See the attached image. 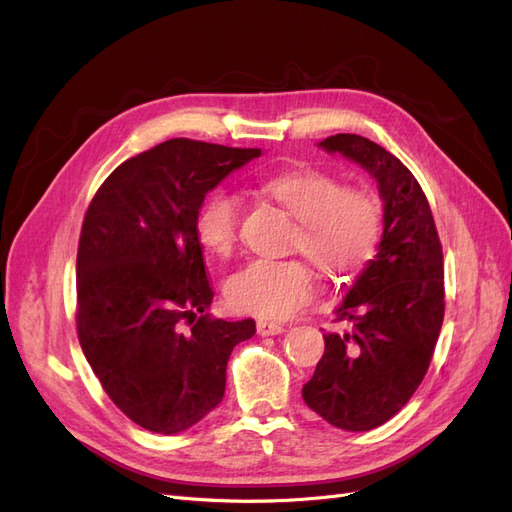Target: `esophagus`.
I'll use <instances>...</instances> for the list:
<instances>
[{
    "label": "esophagus",
    "mask_w": 512,
    "mask_h": 512,
    "mask_svg": "<svg viewBox=\"0 0 512 512\" xmlns=\"http://www.w3.org/2000/svg\"><path fill=\"white\" fill-rule=\"evenodd\" d=\"M256 331H258V335H262V337H269V335H280V333H284L286 329H284V324H280V322L258 320Z\"/></svg>",
    "instance_id": "esophagus-1"
}]
</instances>
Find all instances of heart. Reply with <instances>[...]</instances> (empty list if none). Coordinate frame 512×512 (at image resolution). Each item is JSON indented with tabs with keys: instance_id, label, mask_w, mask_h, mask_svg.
<instances>
[{
	"instance_id": "obj_1",
	"label": "heart",
	"mask_w": 512,
	"mask_h": 512,
	"mask_svg": "<svg viewBox=\"0 0 512 512\" xmlns=\"http://www.w3.org/2000/svg\"><path fill=\"white\" fill-rule=\"evenodd\" d=\"M265 192L299 220L294 250L305 252L329 273L363 267L380 239L376 198L344 188L337 177L316 168L280 170L262 183ZM241 203L228 190L209 192L194 215L198 243L213 256H226L239 239ZM318 277L305 260L258 258L230 275V305L260 318H288L314 299Z\"/></svg>"
}]
</instances>
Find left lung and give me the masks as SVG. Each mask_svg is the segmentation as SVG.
Returning a JSON list of instances; mask_svg holds the SVG:
<instances>
[{"label": "left lung", "mask_w": 512, "mask_h": 512, "mask_svg": "<svg viewBox=\"0 0 512 512\" xmlns=\"http://www.w3.org/2000/svg\"><path fill=\"white\" fill-rule=\"evenodd\" d=\"M320 147L378 181L384 230L335 309L348 329L324 333L303 399L333 427L369 431L404 408L427 374L444 320L442 243L423 188L393 153L359 134H335Z\"/></svg>", "instance_id": "1"}]
</instances>
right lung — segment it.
Here are the masks:
<instances>
[{
    "label": "right lung",
    "instance_id": "right-lung-1",
    "mask_svg": "<svg viewBox=\"0 0 512 512\" xmlns=\"http://www.w3.org/2000/svg\"><path fill=\"white\" fill-rule=\"evenodd\" d=\"M258 156L170 138L119 164L91 198L76 254V331L106 395L143 429L170 436L205 418L224 397L232 348L256 333L252 318L207 314L213 288L194 215Z\"/></svg>",
    "mask_w": 512,
    "mask_h": 512
}]
</instances>
